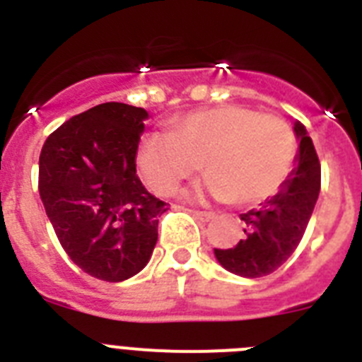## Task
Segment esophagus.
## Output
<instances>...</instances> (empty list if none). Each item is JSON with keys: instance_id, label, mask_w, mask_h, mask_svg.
<instances>
[{"instance_id": "1", "label": "esophagus", "mask_w": 362, "mask_h": 362, "mask_svg": "<svg viewBox=\"0 0 362 362\" xmlns=\"http://www.w3.org/2000/svg\"><path fill=\"white\" fill-rule=\"evenodd\" d=\"M192 214L197 217L199 221H203V223H209V221L216 219V214L214 212H203V210H192Z\"/></svg>"}]
</instances>
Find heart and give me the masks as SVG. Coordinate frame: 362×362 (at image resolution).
I'll return each mask as SVG.
<instances>
[{"label": "heart", "instance_id": "1", "mask_svg": "<svg viewBox=\"0 0 362 362\" xmlns=\"http://www.w3.org/2000/svg\"><path fill=\"white\" fill-rule=\"evenodd\" d=\"M296 134L274 114L241 105L204 108L177 117L170 132H152L137 150L145 183L172 196L201 168L204 190L217 199L255 204L276 194L296 161Z\"/></svg>", "mask_w": 362, "mask_h": 362}]
</instances>
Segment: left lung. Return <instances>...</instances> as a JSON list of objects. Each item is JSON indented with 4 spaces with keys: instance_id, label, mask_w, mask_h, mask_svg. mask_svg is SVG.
Returning <instances> with one entry per match:
<instances>
[{
    "instance_id": "1",
    "label": "left lung",
    "mask_w": 362,
    "mask_h": 362,
    "mask_svg": "<svg viewBox=\"0 0 362 362\" xmlns=\"http://www.w3.org/2000/svg\"><path fill=\"white\" fill-rule=\"evenodd\" d=\"M299 143L297 165L276 196L261 209L241 214L245 235L233 248H216V257L241 277H263L276 272L296 252L305 235L321 190V163L300 121L293 123Z\"/></svg>"
}]
</instances>
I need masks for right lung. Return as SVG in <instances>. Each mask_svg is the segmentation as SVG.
Masks as SVG:
<instances>
[{
  "instance_id": "add662e5",
  "label": "right lung",
  "mask_w": 362,
  "mask_h": 362,
  "mask_svg": "<svg viewBox=\"0 0 362 362\" xmlns=\"http://www.w3.org/2000/svg\"><path fill=\"white\" fill-rule=\"evenodd\" d=\"M145 108L101 103L54 130L40 156V196L63 250L85 274L119 283L141 272L165 201L136 174Z\"/></svg>"
}]
</instances>
